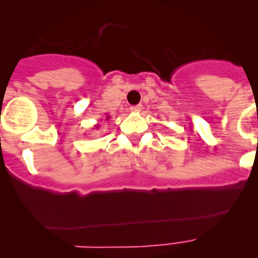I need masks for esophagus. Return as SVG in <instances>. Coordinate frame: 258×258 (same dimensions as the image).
I'll return each mask as SVG.
<instances>
[{
    "label": "esophagus",
    "instance_id": "34e87169",
    "mask_svg": "<svg viewBox=\"0 0 258 258\" xmlns=\"http://www.w3.org/2000/svg\"><path fill=\"white\" fill-rule=\"evenodd\" d=\"M131 109L133 111V112H140L141 109H142V104H137V106H133Z\"/></svg>",
    "mask_w": 258,
    "mask_h": 258
}]
</instances>
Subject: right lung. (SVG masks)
Returning a JSON list of instances; mask_svg holds the SVG:
<instances>
[{
  "label": "right lung",
  "mask_w": 258,
  "mask_h": 258,
  "mask_svg": "<svg viewBox=\"0 0 258 258\" xmlns=\"http://www.w3.org/2000/svg\"><path fill=\"white\" fill-rule=\"evenodd\" d=\"M108 118H109V116L107 115V116H106V120H108ZM94 127H95V129H99V127H101V125L97 124V125H94Z\"/></svg>",
  "instance_id": "obj_1"
}]
</instances>
